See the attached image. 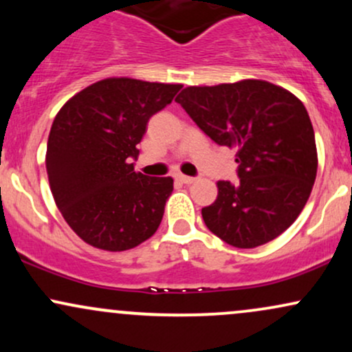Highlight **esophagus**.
<instances>
[{
    "mask_svg": "<svg viewBox=\"0 0 352 352\" xmlns=\"http://www.w3.org/2000/svg\"><path fill=\"white\" fill-rule=\"evenodd\" d=\"M177 180H180L182 184H193V182H195V177H188L184 175V173H179V175H177Z\"/></svg>",
    "mask_w": 352,
    "mask_h": 352,
    "instance_id": "obj_1",
    "label": "esophagus"
}]
</instances>
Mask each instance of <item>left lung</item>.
<instances>
[{
    "label": "left lung",
    "mask_w": 352,
    "mask_h": 352,
    "mask_svg": "<svg viewBox=\"0 0 352 352\" xmlns=\"http://www.w3.org/2000/svg\"><path fill=\"white\" fill-rule=\"evenodd\" d=\"M175 100L213 142L236 148L240 180H218L217 200L201 208L207 228L236 248L281 235L305 208L318 170L301 100L260 79L190 86Z\"/></svg>",
    "instance_id": "obj_1"
}]
</instances>
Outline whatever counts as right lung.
Here are the masks:
<instances>
[{"mask_svg":"<svg viewBox=\"0 0 352 352\" xmlns=\"http://www.w3.org/2000/svg\"><path fill=\"white\" fill-rule=\"evenodd\" d=\"M180 89L109 78L60 107L47 139V179L64 220L86 243L124 252L157 232L173 180L135 172L132 160L148 119Z\"/></svg>","mask_w":352,"mask_h":352,"instance_id":"1","label":"right lung"}]
</instances>
